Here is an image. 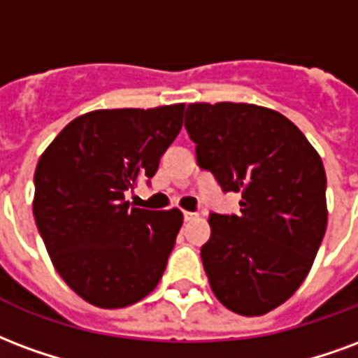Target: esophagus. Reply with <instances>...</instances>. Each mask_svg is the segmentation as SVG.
<instances>
[{
  "label": "esophagus",
  "mask_w": 358,
  "mask_h": 358,
  "mask_svg": "<svg viewBox=\"0 0 358 358\" xmlns=\"http://www.w3.org/2000/svg\"><path fill=\"white\" fill-rule=\"evenodd\" d=\"M194 217H196V213H192V211H182V219H185V221H192Z\"/></svg>",
  "instance_id": "esophagus-1"
}]
</instances>
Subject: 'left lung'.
Returning <instances> with one entry per match:
<instances>
[{
	"instance_id": "left-lung-1",
	"label": "left lung",
	"mask_w": 358,
	"mask_h": 358,
	"mask_svg": "<svg viewBox=\"0 0 358 358\" xmlns=\"http://www.w3.org/2000/svg\"><path fill=\"white\" fill-rule=\"evenodd\" d=\"M185 127L200 169L242 194L238 215L210 213L200 255L211 289L231 311L265 315L301 286L324 238L322 160L288 118L257 104H189Z\"/></svg>"
}]
</instances>
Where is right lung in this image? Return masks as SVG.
I'll list each match as a JSON object with an SVG mask.
<instances>
[{"label":"right lung","mask_w":358,"mask_h":358,"mask_svg":"<svg viewBox=\"0 0 358 358\" xmlns=\"http://www.w3.org/2000/svg\"><path fill=\"white\" fill-rule=\"evenodd\" d=\"M182 112L185 104L87 112L41 154L34 219L57 273L91 305L127 307L160 282L182 213L131 208L125 192L156 173Z\"/></svg>","instance_id":"1"}]
</instances>
